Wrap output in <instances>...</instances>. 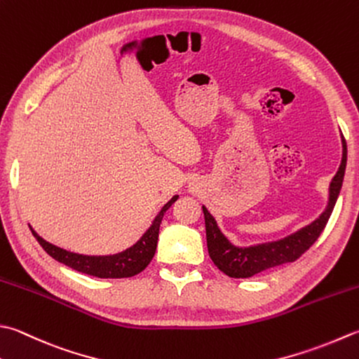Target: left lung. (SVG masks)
Instances as JSON below:
<instances>
[{
  "instance_id": "left-lung-1",
  "label": "left lung",
  "mask_w": 359,
  "mask_h": 359,
  "mask_svg": "<svg viewBox=\"0 0 359 359\" xmlns=\"http://www.w3.org/2000/svg\"><path fill=\"white\" fill-rule=\"evenodd\" d=\"M346 165L347 146L342 138V160L338 172H336L332 184H330V199L325 212L310 226L300 229L296 233L286 236L280 241L252 245V248H236V245L230 244L227 238L222 235V231L217 229L215 217L208 213V210L202 207L203 217H205L208 254L212 262L216 264V268L231 278H248L285 263L296 262L311 248L324 231L341 191Z\"/></svg>"
}]
</instances>
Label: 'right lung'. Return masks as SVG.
Here are the masks:
<instances>
[{
  "label": "right lung",
  "instance_id": "add662e5",
  "mask_svg": "<svg viewBox=\"0 0 359 359\" xmlns=\"http://www.w3.org/2000/svg\"><path fill=\"white\" fill-rule=\"evenodd\" d=\"M179 196H174V198L166 203V205L160 210V213L156 216L152 226L149 230L142 236L137 244H133L130 249L121 252V254L110 255V257H87V255H79L73 254V252L63 250L57 245H53L46 243L43 238H40L35 231L31 229L32 235L39 244L43 248L48 255H51L54 259L63 263L68 268H72L77 272L87 273V276L100 277V278H128L133 277L137 273L146 269V266L151 263V259L156 255L157 249V240H158V229L161 219H163V215L166 210L170 208L172 203L177 201Z\"/></svg>",
  "mask_w": 359,
  "mask_h": 359
}]
</instances>
